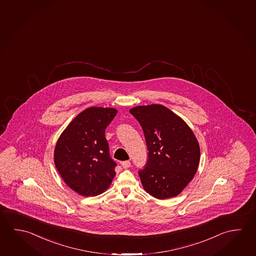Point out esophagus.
Segmentation results:
<instances>
[{
  "mask_svg": "<svg viewBox=\"0 0 256 256\" xmlns=\"http://www.w3.org/2000/svg\"><path fill=\"white\" fill-rule=\"evenodd\" d=\"M122 164L124 169H128V168L130 167V166H131V162H130V161H124L122 162Z\"/></svg>",
  "mask_w": 256,
  "mask_h": 256,
  "instance_id": "obj_1",
  "label": "esophagus"
}]
</instances>
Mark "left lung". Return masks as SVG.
Returning a JSON list of instances; mask_svg holds the SVG:
<instances>
[{
  "instance_id": "8db88e82",
  "label": "left lung",
  "mask_w": 256,
  "mask_h": 256,
  "mask_svg": "<svg viewBox=\"0 0 256 256\" xmlns=\"http://www.w3.org/2000/svg\"><path fill=\"white\" fill-rule=\"evenodd\" d=\"M130 112L143 130L148 161L138 170L144 188L152 197H175L193 179L200 150L192 130L160 104L138 106Z\"/></svg>"
}]
</instances>
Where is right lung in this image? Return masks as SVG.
I'll return each instance as SVG.
<instances>
[{
    "label": "right lung",
    "mask_w": 256,
    "mask_h": 256,
    "mask_svg": "<svg viewBox=\"0 0 256 256\" xmlns=\"http://www.w3.org/2000/svg\"><path fill=\"white\" fill-rule=\"evenodd\" d=\"M118 110L92 107L74 118L60 136L54 164L64 182L82 196H97L107 190L116 174L110 156L105 130Z\"/></svg>",
    "instance_id": "right-lung-1"
}]
</instances>
